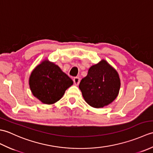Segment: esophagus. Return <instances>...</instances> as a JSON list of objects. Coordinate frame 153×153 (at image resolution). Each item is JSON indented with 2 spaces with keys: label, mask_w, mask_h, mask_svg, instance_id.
Listing matches in <instances>:
<instances>
[{
  "label": "esophagus",
  "mask_w": 153,
  "mask_h": 153,
  "mask_svg": "<svg viewBox=\"0 0 153 153\" xmlns=\"http://www.w3.org/2000/svg\"><path fill=\"white\" fill-rule=\"evenodd\" d=\"M73 81H74V83H75V85H77L80 82V78L79 77H74Z\"/></svg>",
  "instance_id": "34e87169"
}]
</instances>
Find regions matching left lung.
Segmentation results:
<instances>
[{"mask_svg":"<svg viewBox=\"0 0 153 153\" xmlns=\"http://www.w3.org/2000/svg\"><path fill=\"white\" fill-rule=\"evenodd\" d=\"M79 87L88 105L94 108H102L118 96L120 80L118 72L102 60L89 68Z\"/></svg>","mask_w":153,"mask_h":153,"instance_id":"8db88e82","label":"left lung"}]
</instances>
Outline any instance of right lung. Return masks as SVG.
<instances>
[{"label":"right lung","mask_w":153,"mask_h":153,"mask_svg":"<svg viewBox=\"0 0 153 153\" xmlns=\"http://www.w3.org/2000/svg\"><path fill=\"white\" fill-rule=\"evenodd\" d=\"M73 81L54 63L45 60L35 68L30 78L33 95L47 105L59 100Z\"/></svg>","instance_id":"right-lung-1"}]
</instances>
